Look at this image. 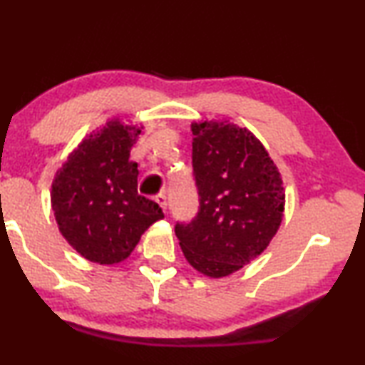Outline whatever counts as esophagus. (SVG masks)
I'll list each match as a JSON object with an SVG mask.
<instances>
[{"label": "esophagus", "instance_id": "34e87169", "mask_svg": "<svg viewBox=\"0 0 365 365\" xmlns=\"http://www.w3.org/2000/svg\"><path fill=\"white\" fill-rule=\"evenodd\" d=\"M155 202L160 205V208L163 210V212H165V210H167V197H165V195H157Z\"/></svg>", "mask_w": 365, "mask_h": 365}]
</instances>
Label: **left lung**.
Listing matches in <instances>:
<instances>
[{"mask_svg": "<svg viewBox=\"0 0 365 365\" xmlns=\"http://www.w3.org/2000/svg\"><path fill=\"white\" fill-rule=\"evenodd\" d=\"M200 210L175 227L183 256L198 273L225 278L268 248L284 215L281 173L259 138L230 120L192 122Z\"/></svg>", "mask_w": 365, "mask_h": 365, "instance_id": "left-lung-1", "label": "left lung"}]
</instances>
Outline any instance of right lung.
Returning a JSON list of instances; mask_svg holds the SVG:
<instances>
[{"label":"right lung","mask_w":365,"mask_h":365,"mask_svg":"<svg viewBox=\"0 0 365 365\" xmlns=\"http://www.w3.org/2000/svg\"><path fill=\"white\" fill-rule=\"evenodd\" d=\"M143 125L109 119L82 138L56 172L51 207L63 238L87 261L117 264L163 218L155 202L137 193V163L129 160Z\"/></svg>","instance_id":"1"}]
</instances>
